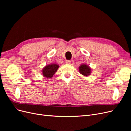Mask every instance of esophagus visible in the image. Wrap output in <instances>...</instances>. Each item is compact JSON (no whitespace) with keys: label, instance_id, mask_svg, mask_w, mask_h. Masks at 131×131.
I'll return each instance as SVG.
<instances>
[{"label":"esophagus","instance_id":"1","mask_svg":"<svg viewBox=\"0 0 131 131\" xmlns=\"http://www.w3.org/2000/svg\"><path fill=\"white\" fill-rule=\"evenodd\" d=\"M66 63H67V64H70V63H71V61H70V60H67V61H66Z\"/></svg>","mask_w":131,"mask_h":131}]
</instances>
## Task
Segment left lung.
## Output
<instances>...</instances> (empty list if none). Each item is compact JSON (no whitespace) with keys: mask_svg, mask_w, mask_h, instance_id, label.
Masks as SVG:
<instances>
[{"mask_svg":"<svg viewBox=\"0 0 131 131\" xmlns=\"http://www.w3.org/2000/svg\"><path fill=\"white\" fill-rule=\"evenodd\" d=\"M79 72L85 77H88L91 73V68L89 66L86 64H82L79 68Z\"/></svg>","mask_w":131,"mask_h":131,"instance_id":"left-lung-1","label":"left lung"}]
</instances>
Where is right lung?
<instances>
[{
	"label": "right lung",
	"instance_id": "obj_1",
	"mask_svg": "<svg viewBox=\"0 0 131 131\" xmlns=\"http://www.w3.org/2000/svg\"><path fill=\"white\" fill-rule=\"evenodd\" d=\"M58 68L59 66L57 64H54V63L46 65L42 69V75L47 79H50L53 77L55 73H56Z\"/></svg>",
	"mask_w": 131,
	"mask_h": 131
}]
</instances>
